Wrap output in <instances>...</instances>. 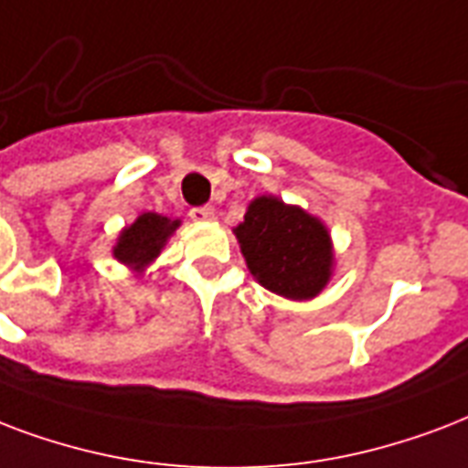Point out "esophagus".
Returning a JSON list of instances; mask_svg holds the SVG:
<instances>
[{"label":"esophagus","mask_w":468,"mask_h":468,"mask_svg":"<svg viewBox=\"0 0 468 468\" xmlns=\"http://www.w3.org/2000/svg\"><path fill=\"white\" fill-rule=\"evenodd\" d=\"M190 217H193V219H197V222H209V219H215V207H212V205L193 207L190 209Z\"/></svg>","instance_id":"34e87169"}]
</instances>
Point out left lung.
Here are the masks:
<instances>
[{"mask_svg": "<svg viewBox=\"0 0 468 468\" xmlns=\"http://www.w3.org/2000/svg\"><path fill=\"white\" fill-rule=\"evenodd\" d=\"M234 234L249 271L271 292L307 300L327 285L332 244L317 217L275 197H256Z\"/></svg>", "mask_w": 468, "mask_h": 468, "instance_id": "left-lung-1", "label": "left lung"}]
</instances>
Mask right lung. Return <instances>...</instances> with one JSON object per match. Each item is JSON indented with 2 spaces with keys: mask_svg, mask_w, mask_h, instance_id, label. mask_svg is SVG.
I'll return each mask as SVG.
<instances>
[{
  "mask_svg": "<svg viewBox=\"0 0 468 468\" xmlns=\"http://www.w3.org/2000/svg\"><path fill=\"white\" fill-rule=\"evenodd\" d=\"M177 224H180L177 219H168V217L154 215V212L141 215L132 227L122 231L119 244L114 246V256L126 266L141 271L161 253L165 239L176 231Z\"/></svg>",
  "mask_w": 468,
  "mask_h": 468,
  "instance_id": "right-lung-1",
  "label": "right lung"
}]
</instances>
